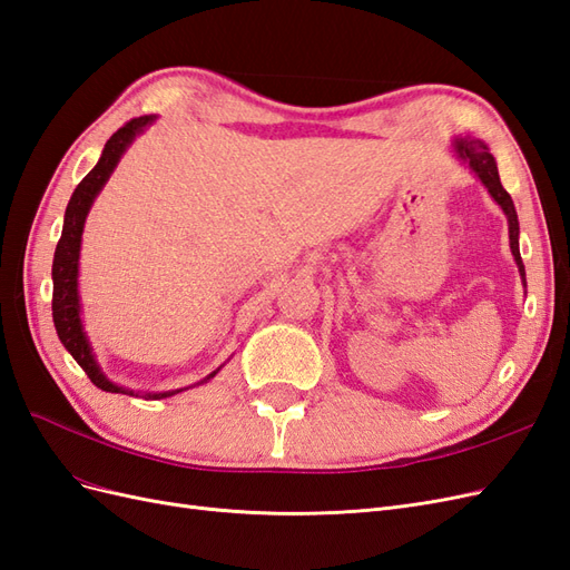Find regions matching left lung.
<instances>
[{
	"mask_svg": "<svg viewBox=\"0 0 570 570\" xmlns=\"http://www.w3.org/2000/svg\"><path fill=\"white\" fill-rule=\"evenodd\" d=\"M454 149L459 157L469 164V168H473V174H478V178L485 183V187L490 189V195L494 197V202L502 206L507 218H509V239H511V252L515 264H519V271L525 278V266L523 258L519 252V216H515V206L511 202V195L502 187V180H499V170L494 164V157L490 154L488 145L480 140H471V137H463V140L454 142Z\"/></svg>",
	"mask_w": 570,
	"mask_h": 570,
	"instance_id": "obj_1",
	"label": "left lung"
}]
</instances>
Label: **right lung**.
Segmentation results:
<instances>
[{"mask_svg":"<svg viewBox=\"0 0 570 570\" xmlns=\"http://www.w3.org/2000/svg\"><path fill=\"white\" fill-rule=\"evenodd\" d=\"M151 116H140L132 118L124 128H118L105 145V151L97 161V166L90 170L88 176L80 180L76 187V193L66 206V218H63V230L61 239L55 252V264H51V281H55V292H51V316H55V327L57 335L61 340L63 347L71 352V356L78 361V366L88 373L90 381L105 392H116V394H135L132 390L118 387L107 381V375L99 371L97 361L92 356V350L88 344V337L82 333V323H80V299H78V256H80V235L85 226V216H88L90 206L95 197L99 195V189L105 187L109 180L111 170L116 168L120 154L126 151V147L132 142V137L137 132H142L147 124H151ZM216 371L209 375L214 377ZM206 377V381H209ZM180 392V390H176ZM176 392H161V394H145V400H164V396H170Z\"/></svg>","mask_w":570,"mask_h":570,"instance_id":"add662e5","label":"right lung"}]
</instances>
